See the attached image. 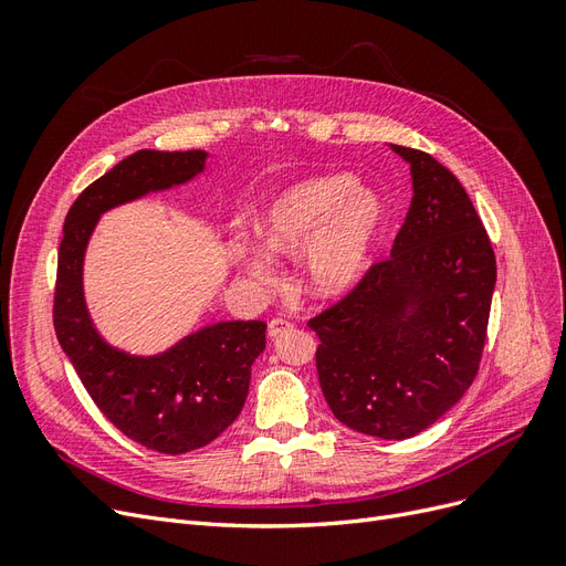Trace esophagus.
Masks as SVG:
<instances>
[{
	"label": "esophagus",
	"mask_w": 566,
	"mask_h": 566,
	"mask_svg": "<svg viewBox=\"0 0 566 566\" xmlns=\"http://www.w3.org/2000/svg\"><path fill=\"white\" fill-rule=\"evenodd\" d=\"M293 331H295V325L290 323V321H285V318H273V321L269 323V339H279L281 335L293 333Z\"/></svg>",
	"instance_id": "obj_1"
}]
</instances>
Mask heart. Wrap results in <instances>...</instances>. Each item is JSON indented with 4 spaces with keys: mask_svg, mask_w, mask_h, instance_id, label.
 I'll use <instances>...</instances> for the list:
<instances>
[{
    "mask_svg": "<svg viewBox=\"0 0 566 566\" xmlns=\"http://www.w3.org/2000/svg\"><path fill=\"white\" fill-rule=\"evenodd\" d=\"M385 227V202L375 188L352 175L302 179L273 196L254 217V245L233 238L229 254L248 279L276 283L271 256L302 254L304 285L314 297H339L370 269Z\"/></svg>",
    "mask_w": 566,
    "mask_h": 566,
    "instance_id": "b5f03b06",
    "label": "heart"
}]
</instances>
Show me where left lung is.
<instances>
[{"label":"left lung","instance_id":"8db88e82","mask_svg":"<svg viewBox=\"0 0 566 566\" xmlns=\"http://www.w3.org/2000/svg\"><path fill=\"white\" fill-rule=\"evenodd\" d=\"M410 167L413 198L389 260L310 321L333 416L378 439L434 424L482 361L495 256L470 196L430 153L389 144Z\"/></svg>","mask_w":566,"mask_h":566}]
</instances>
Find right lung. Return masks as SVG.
Instances as JSON below:
<instances>
[{
	"label": "right lung",
	"instance_id": "obj_1",
	"mask_svg": "<svg viewBox=\"0 0 566 566\" xmlns=\"http://www.w3.org/2000/svg\"><path fill=\"white\" fill-rule=\"evenodd\" d=\"M205 150H139L84 188L63 224L54 328L84 389L119 432L167 455L208 447L241 413L254 358L266 347L264 321L202 325L160 354L139 356L101 337L84 302V254L106 214L205 172Z\"/></svg>",
	"mask_w": 566,
	"mask_h": 566
}]
</instances>
